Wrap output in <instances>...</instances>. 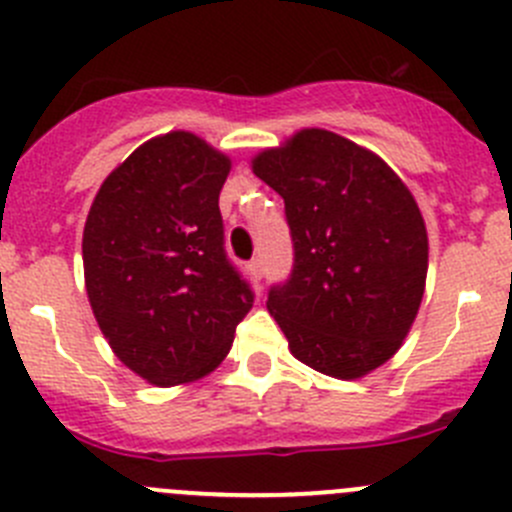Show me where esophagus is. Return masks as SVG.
<instances>
[{
    "mask_svg": "<svg viewBox=\"0 0 512 512\" xmlns=\"http://www.w3.org/2000/svg\"><path fill=\"white\" fill-rule=\"evenodd\" d=\"M248 269H251L253 279L261 281V276H264V259H261V256H256V259H253L251 264H248Z\"/></svg>",
    "mask_w": 512,
    "mask_h": 512,
    "instance_id": "1",
    "label": "esophagus"
}]
</instances>
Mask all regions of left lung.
I'll use <instances>...</instances> for the list:
<instances>
[{"instance_id":"obj_1","label":"left lung","mask_w":512,"mask_h":512,"mask_svg":"<svg viewBox=\"0 0 512 512\" xmlns=\"http://www.w3.org/2000/svg\"><path fill=\"white\" fill-rule=\"evenodd\" d=\"M284 198L294 269L269 289L299 362L357 379L387 362L425 294L427 231L410 188L379 155L309 128L253 158Z\"/></svg>"}]
</instances>
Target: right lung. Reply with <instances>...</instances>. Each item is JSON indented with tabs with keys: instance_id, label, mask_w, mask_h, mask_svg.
Here are the masks:
<instances>
[{
	"instance_id": "add662e5",
	"label": "right lung",
	"mask_w": 512,
	"mask_h": 512,
	"mask_svg": "<svg viewBox=\"0 0 512 512\" xmlns=\"http://www.w3.org/2000/svg\"><path fill=\"white\" fill-rule=\"evenodd\" d=\"M231 160L186 130L140 145L97 191L82 233L92 314L125 367L158 387L223 362L251 284L223 246Z\"/></svg>"
}]
</instances>
